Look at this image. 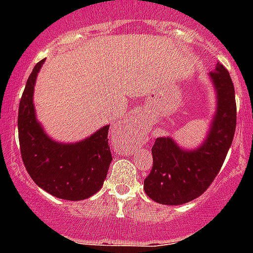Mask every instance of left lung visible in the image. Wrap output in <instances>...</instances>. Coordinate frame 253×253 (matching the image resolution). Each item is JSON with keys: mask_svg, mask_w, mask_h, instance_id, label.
Listing matches in <instances>:
<instances>
[{"mask_svg": "<svg viewBox=\"0 0 253 253\" xmlns=\"http://www.w3.org/2000/svg\"><path fill=\"white\" fill-rule=\"evenodd\" d=\"M216 90V111L207 139L199 148L182 149L169 137L154 140L152 166L144 180L147 195L165 205L189 203L207 191L222 169L237 124L234 86L224 66L210 72Z\"/></svg>", "mask_w": 253, "mask_h": 253, "instance_id": "left-lung-1", "label": "left lung"}]
</instances>
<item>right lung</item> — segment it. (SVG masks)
<instances>
[{
  "label": "right lung",
  "mask_w": 253,
  "mask_h": 253,
  "mask_svg": "<svg viewBox=\"0 0 253 253\" xmlns=\"http://www.w3.org/2000/svg\"><path fill=\"white\" fill-rule=\"evenodd\" d=\"M44 59L35 64L19 105L20 153L35 184L46 193L64 200H84L104 185L111 157L107 133L110 125L77 143L51 140L35 116L33 93Z\"/></svg>",
  "instance_id": "right-lung-1"
}]
</instances>
